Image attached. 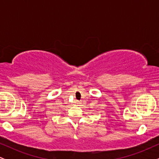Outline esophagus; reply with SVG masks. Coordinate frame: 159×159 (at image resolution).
<instances>
[{"mask_svg":"<svg viewBox=\"0 0 159 159\" xmlns=\"http://www.w3.org/2000/svg\"><path fill=\"white\" fill-rule=\"evenodd\" d=\"M77 104H78V102H77Z\"/></svg>","mask_w":159,"mask_h":159,"instance_id":"1","label":"esophagus"}]
</instances>
